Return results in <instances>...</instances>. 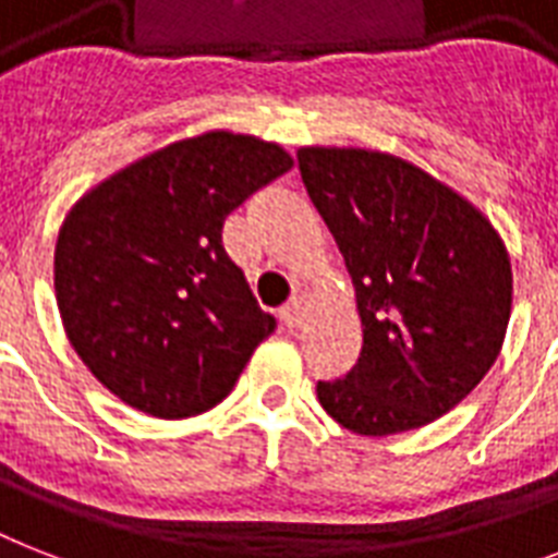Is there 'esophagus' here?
<instances>
[{
    "mask_svg": "<svg viewBox=\"0 0 558 558\" xmlns=\"http://www.w3.org/2000/svg\"><path fill=\"white\" fill-rule=\"evenodd\" d=\"M278 315L287 327H298V324L304 322V304H301V298H292L287 306H280Z\"/></svg>",
    "mask_w": 558,
    "mask_h": 558,
    "instance_id": "obj_1",
    "label": "esophagus"
}]
</instances>
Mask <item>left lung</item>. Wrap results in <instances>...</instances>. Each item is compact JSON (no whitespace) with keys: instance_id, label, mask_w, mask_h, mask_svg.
I'll use <instances>...</instances> for the list:
<instances>
[{"instance_id":"1","label":"left lung","mask_w":558,"mask_h":558,"mask_svg":"<svg viewBox=\"0 0 558 558\" xmlns=\"http://www.w3.org/2000/svg\"><path fill=\"white\" fill-rule=\"evenodd\" d=\"M298 168L362 318L359 362L318 381V402L365 437L449 414L501 353L512 310L504 240L472 202L388 153L301 147Z\"/></svg>"}]
</instances>
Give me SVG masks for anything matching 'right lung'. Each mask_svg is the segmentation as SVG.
<instances>
[{"label":"right lung","mask_w":558,"mask_h":558,"mask_svg":"<svg viewBox=\"0 0 558 558\" xmlns=\"http://www.w3.org/2000/svg\"><path fill=\"white\" fill-rule=\"evenodd\" d=\"M292 156L226 130L168 144L83 193L54 248L57 310L95 379L161 420L231 393L275 318L222 248V226Z\"/></svg>","instance_id":"add662e5"}]
</instances>
